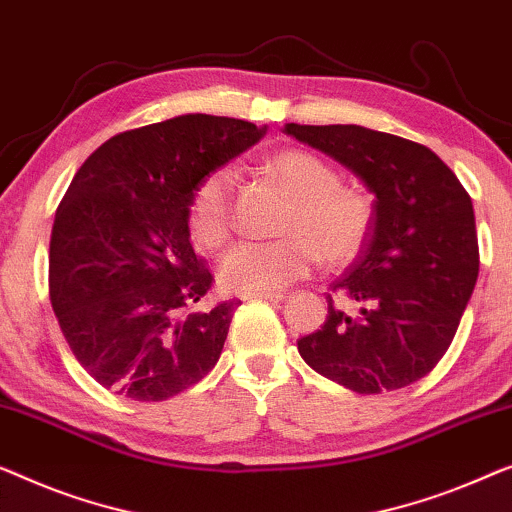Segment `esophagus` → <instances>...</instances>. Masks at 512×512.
<instances>
[{"label":"esophagus","mask_w":512,"mask_h":512,"mask_svg":"<svg viewBox=\"0 0 512 512\" xmlns=\"http://www.w3.org/2000/svg\"><path fill=\"white\" fill-rule=\"evenodd\" d=\"M286 298V293L272 291V293H244L242 300H270V302H281Z\"/></svg>","instance_id":"1"}]
</instances>
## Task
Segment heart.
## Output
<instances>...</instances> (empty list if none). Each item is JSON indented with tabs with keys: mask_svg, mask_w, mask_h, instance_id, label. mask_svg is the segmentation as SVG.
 Masks as SVG:
<instances>
[{
	"mask_svg": "<svg viewBox=\"0 0 512 512\" xmlns=\"http://www.w3.org/2000/svg\"><path fill=\"white\" fill-rule=\"evenodd\" d=\"M291 198L281 233L272 242H240L219 263V281L233 293H272L305 277L316 256L344 265L372 233L374 207L365 191L342 187L328 161L305 150L277 152L265 164ZM233 170L214 168L189 196V228L196 242L217 249L233 231Z\"/></svg>",
	"mask_w": 512,
	"mask_h": 512,
	"instance_id": "b5f03b06",
	"label": "heart"
}]
</instances>
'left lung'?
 Returning <instances> with one entry per match:
<instances>
[{
	"instance_id": "1",
	"label": "left lung",
	"mask_w": 512,
	"mask_h": 512,
	"mask_svg": "<svg viewBox=\"0 0 512 512\" xmlns=\"http://www.w3.org/2000/svg\"><path fill=\"white\" fill-rule=\"evenodd\" d=\"M339 161L376 196L372 233L332 293L360 302L348 316L328 295V318L302 337V360L360 395L427 376L453 342L478 279L471 196L429 147L358 124H286Z\"/></svg>"
}]
</instances>
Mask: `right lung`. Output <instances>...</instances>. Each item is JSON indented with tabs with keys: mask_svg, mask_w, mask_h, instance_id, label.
Wrapping results in <instances>:
<instances>
[{
	"mask_svg": "<svg viewBox=\"0 0 512 512\" xmlns=\"http://www.w3.org/2000/svg\"><path fill=\"white\" fill-rule=\"evenodd\" d=\"M263 133L233 117L180 115L117 133L73 177L50 235V302L103 388L161 402L217 365L240 302L196 309L214 279L191 247L189 196Z\"/></svg>",
	"mask_w": 512,
	"mask_h": 512,
	"instance_id": "obj_1",
	"label": "right lung"
}]
</instances>
